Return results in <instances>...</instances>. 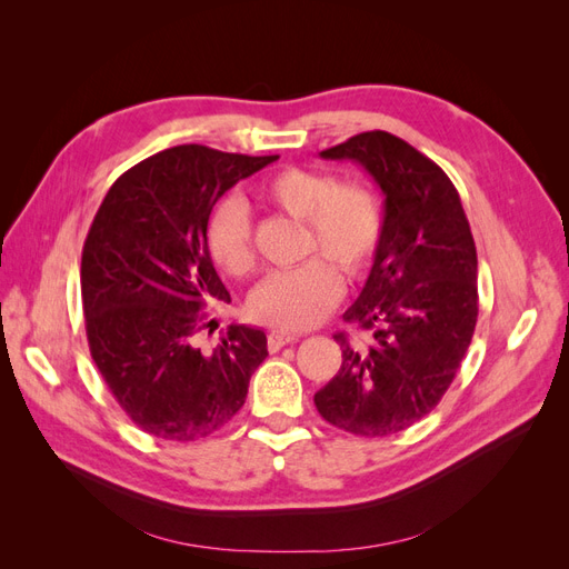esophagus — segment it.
<instances>
[{
    "label": "esophagus",
    "mask_w": 569,
    "mask_h": 569,
    "mask_svg": "<svg viewBox=\"0 0 569 569\" xmlns=\"http://www.w3.org/2000/svg\"><path fill=\"white\" fill-rule=\"evenodd\" d=\"M299 339V335H291V332H270L268 335V349L274 353L280 351L287 343H295Z\"/></svg>",
    "instance_id": "esophagus-1"
}]
</instances>
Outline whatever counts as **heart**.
Here are the masks:
<instances>
[{
    "mask_svg": "<svg viewBox=\"0 0 569 569\" xmlns=\"http://www.w3.org/2000/svg\"><path fill=\"white\" fill-rule=\"evenodd\" d=\"M258 197L270 209L303 220L301 253L313 256L295 270L272 272L247 303L256 322L278 330H311L339 303L343 282L363 278L382 242V203L370 187L339 180L320 168H282L268 176ZM206 244L220 270L247 278L256 268L251 218L242 201L226 199L206 226Z\"/></svg>",
    "mask_w": 569,
    "mask_h": 569,
    "instance_id": "b5f03b06",
    "label": "heart"
}]
</instances>
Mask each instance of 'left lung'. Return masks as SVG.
Masks as SVG:
<instances>
[{
    "label": "left lung",
    "mask_w": 569,
    "mask_h": 569,
    "mask_svg": "<svg viewBox=\"0 0 569 569\" xmlns=\"http://www.w3.org/2000/svg\"><path fill=\"white\" fill-rule=\"evenodd\" d=\"M322 159H351L385 192V230L368 282L343 313L339 372L316 393L320 416L358 437H389L435 410L468 351L477 313V249L449 176L385 130L349 137Z\"/></svg>",
    "instance_id": "8db88e82"
}]
</instances>
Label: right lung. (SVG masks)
<instances>
[{
  "instance_id": "obj_1",
  "label": "right lung",
  "mask_w": 569,
  "mask_h": 569,
  "mask_svg": "<svg viewBox=\"0 0 569 569\" xmlns=\"http://www.w3.org/2000/svg\"><path fill=\"white\" fill-rule=\"evenodd\" d=\"M280 157L201 144L153 153L120 176L82 247L80 291L92 360L126 416L147 435L197 441L244 406L268 356L263 330L230 325L203 356L194 337L206 306L230 301L206 226L232 184Z\"/></svg>"
}]
</instances>
